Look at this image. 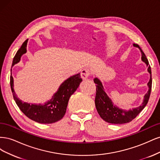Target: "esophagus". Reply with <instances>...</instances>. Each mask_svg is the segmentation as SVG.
Listing matches in <instances>:
<instances>
[{"instance_id":"34e87169","label":"esophagus","mask_w":160,"mask_h":160,"mask_svg":"<svg viewBox=\"0 0 160 160\" xmlns=\"http://www.w3.org/2000/svg\"><path fill=\"white\" fill-rule=\"evenodd\" d=\"M90 74H91V71H90L89 69H83V70L81 71V76L82 77V79H86L90 75Z\"/></svg>"}]
</instances>
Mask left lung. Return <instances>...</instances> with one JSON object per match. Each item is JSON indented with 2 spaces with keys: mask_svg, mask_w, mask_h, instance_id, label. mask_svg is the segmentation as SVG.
I'll return each instance as SVG.
<instances>
[{
  "mask_svg": "<svg viewBox=\"0 0 160 160\" xmlns=\"http://www.w3.org/2000/svg\"><path fill=\"white\" fill-rule=\"evenodd\" d=\"M135 47L139 48V49L142 53V60L147 65L148 67V71L150 74V79L148 83L149 88L148 93L145 95L144 99L142 104L139 107L128 111L119 109L117 106L113 105L112 101L108 96L105 93L102 83L101 81L95 77L93 79L94 83L96 85V95L95 99V103L97 111L102 118L106 122H108L113 124H123L129 123L137 117V115L141 112L147 105L149 98L152 91V71L151 67L149 65L148 60L146 58V55L142 50L141 48L137 44H133Z\"/></svg>",
  "mask_w": 160,
  "mask_h": 160,
  "instance_id": "1",
  "label": "left lung"
}]
</instances>
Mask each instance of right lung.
Returning a JSON list of instances; mask_svg holds the SVG:
<instances>
[{"label":"right lung","mask_w":160,"mask_h":160,"mask_svg":"<svg viewBox=\"0 0 160 160\" xmlns=\"http://www.w3.org/2000/svg\"><path fill=\"white\" fill-rule=\"evenodd\" d=\"M28 39L22 43L13 58L12 67L20 61L21 56L27 52ZM12 71V69H11ZM12 75V74H11ZM82 81L80 73L70 77L65 80L52 95L51 99L44 104H32L19 99L14 90L13 77L11 75V88L14 101L18 107L27 118L39 123H52L61 119L65 115L70 97L78 88Z\"/></svg>","instance_id":"1"}]
</instances>
